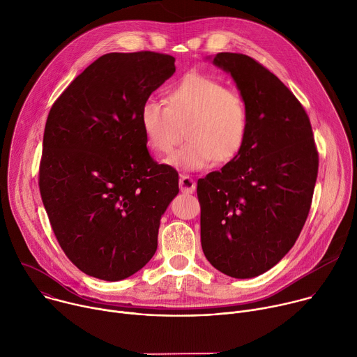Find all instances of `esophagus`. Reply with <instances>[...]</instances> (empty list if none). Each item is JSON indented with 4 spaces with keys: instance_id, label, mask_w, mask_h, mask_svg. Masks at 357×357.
Masks as SVG:
<instances>
[{
    "instance_id": "obj_1",
    "label": "esophagus",
    "mask_w": 357,
    "mask_h": 357,
    "mask_svg": "<svg viewBox=\"0 0 357 357\" xmlns=\"http://www.w3.org/2000/svg\"><path fill=\"white\" fill-rule=\"evenodd\" d=\"M179 189L182 193H193L196 189V183L190 176L182 175L179 178Z\"/></svg>"
}]
</instances>
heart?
<instances>
[{"instance_id":"obj_1","label":"heart","mask_w":357,"mask_h":357,"mask_svg":"<svg viewBox=\"0 0 357 357\" xmlns=\"http://www.w3.org/2000/svg\"><path fill=\"white\" fill-rule=\"evenodd\" d=\"M167 101L146 97L138 123L148 148L164 154L174 144L178 124L188 121L186 142L165 158L168 167L196 172L216 160L227 164L237 158L248 134L247 109L237 93L209 76L189 75L169 89Z\"/></svg>"}]
</instances>
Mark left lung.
Returning a JSON list of instances; mask_svg holds the SVG:
<instances>
[{"label": "left lung", "instance_id": "8db88e82", "mask_svg": "<svg viewBox=\"0 0 357 357\" xmlns=\"http://www.w3.org/2000/svg\"><path fill=\"white\" fill-rule=\"evenodd\" d=\"M244 101L248 134L237 158L197 181L200 241L208 261L233 278L273 268L308 218L318 176L311 121L292 91L257 61L220 52Z\"/></svg>", "mask_w": 357, "mask_h": 357}]
</instances>
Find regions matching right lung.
<instances>
[{
  "label": "right lung",
  "mask_w": 357,
  "mask_h": 357,
  "mask_svg": "<svg viewBox=\"0 0 357 357\" xmlns=\"http://www.w3.org/2000/svg\"><path fill=\"white\" fill-rule=\"evenodd\" d=\"M174 73L171 55L107 54L49 112L40 196L62 250L87 275L128 278L157 251L160 220L179 192V178L151 158L138 112Z\"/></svg>",
  "instance_id": "right-lung-1"
}]
</instances>
